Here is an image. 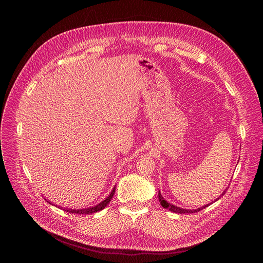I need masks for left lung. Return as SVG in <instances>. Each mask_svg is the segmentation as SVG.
I'll use <instances>...</instances> for the list:
<instances>
[{
	"label": "left lung",
	"instance_id": "1",
	"mask_svg": "<svg viewBox=\"0 0 263 263\" xmlns=\"http://www.w3.org/2000/svg\"><path fill=\"white\" fill-rule=\"evenodd\" d=\"M226 191H227V189L224 190V192H222V194H221L219 197H217V198L214 200V202H216L217 200H219V199L224 195V193H226ZM158 199H159V202H160V204H161V206H162L163 208H166V209H168V210H170V211H172V212L180 213V214H181V213H193V212H198V211H201L202 209H204V208L208 207L210 204H212V203H210V204H207V205L202 206V207L197 208V209H184V208L178 207V206H176V205H173V204H171V203L166 202V201L164 200V198L162 197V195H161L160 191L158 192Z\"/></svg>",
	"mask_w": 263,
	"mask_h": 263
}]
</instances>
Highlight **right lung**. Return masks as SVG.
Wrapping results in <instances>:
<instances>
[{
    "instance_id": "add662e5",
    "label": "right lung",
    "mask_w": 263,
    "mask_h": 263,
    "mask_svg": "<svg viewBox=\"0 0 263 263\" xmlns=\"http://www.w3.org/2000/svg\"><path fill=\"white\" fill-rule=\"evenodd\" d=\"M115 193H116V186L114 187V189H112V191H111V193H110V195L104 200V201H102L101 203H99L98 205H96V206H92V207H89V208H82V209H71V208H62V207H58V208H60V209H63V210H65V211H67V212H70V213H77V214H91V213H95V212H98V211H101V210H103L108 204H109V202L111 201V199H112V197H114V195H115ZM46 201L48 202V203H50V204H52L50 201H48L47 199H46ZM52 205H54V204H52ZM55 206V205H54ZM56 207H57V205H56Z\"/></svg>"
}]
</instances>
